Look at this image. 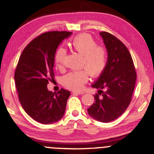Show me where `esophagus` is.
Instances as JSON below:
<instances>
[{
    "label": "esophagus",
    "instance_id": "esophagus-1",
    "mask_svg": "<svg viewBox=\"0 0 154 154\" xmlns=\"http://www.w3.org/2000/svg\"><path fill=\"white\" fill-rule=\"evenodd\" d=\"M72 93L73 94H79V95H82V94H84V92L82 91H72Z\"/></svg>",
    "mask_w": 154,
    "mask_h": 154
}]
</instances>
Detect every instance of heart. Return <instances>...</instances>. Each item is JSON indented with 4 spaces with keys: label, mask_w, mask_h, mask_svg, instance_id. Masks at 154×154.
Returning <instances> with one entry per match:
<instances>
[{
    "label": "heart",
    "mask_w": 154,
    "mask_h": 154,
    "mask_svg": "<svg viewBox=\"0 0 154 154\" xmlns=\"http://www.w3.org/2000/svg\"><path fill=\"white\" fill-rule=\"evenodd\" d=\"M70 45L82 56V67L86 70L69 72L63 77L62 82L65 87L79 91L88 81V73L92 77H97L103 72L107 63V53L103 48L98 46L96 41L88 34L75 37ZM66 56V51L63 48L60 47L56 50L54 59L57 66L63 64Z\"/></svg>",
    "instance_id": "b5f03b06"
}]
</instances>
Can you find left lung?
<instances>
[{
  "label": "left lung",
  "mask_w": 154,
  "mask_h": 154,
  "mask_svg": "<svg viewBox=\"0 0 154 154\" xmlns=\"http://www.w3.org/2000/svg\"><path fill=\"white\" fill-rule=\"evenodd\" d=\"M107 51V63L92 87L98 89L88 114L100 122H109L125 112L132 100L136 72L132 56L121 41L106 32H100Z\"/></svg>",
  "instance_id": "obj_1"
}]
</instances>
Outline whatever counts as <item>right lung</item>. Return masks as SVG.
I'll return each mask as SVG.
<instances>
[{
    "label": "right lung",
    "instance_id": "obj_1",
    "mask_svg": "<svg viewBox=\"0 0 154 154\" xmlns=\"http://www.w3.org/2000/svg\"><path fill=\"white\" fill-rule=\"evenodd\" d=\"M71 32H48L26 45L19 58L14 79L19 101L30 117L48 125L63 117L70 92L61 88L58 93L48 91V80L54 79L56 49Z\"/></svg>",
    "mask_w": 154,
    "mask_h": 154
}]
</instances>
